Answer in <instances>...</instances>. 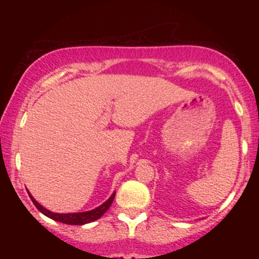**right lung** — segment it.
I'll use <instances>...</instances> for the list:
<instances>
[{
  "instance_id": "add662e5",
  "label": "right lung",
  "mask_w": 259,
  "mask_h": 259,
  "mask_svg": "<svg viewBox=\"0 0 259 259\" xmlns=\"http://www.w3.org/2000/svg\"><path fill=\"white\" fill-rule=\"evenodd\" d=\"M28 192V190H27ZM28 195H30L31 200L35 204V207L37 208L44 215L49 217V218L54 219V221L60 222V223H65V224H71V226H83L86 223H91V222L96 221V219L101 218L103 214L105 213L106 210L110 208L111 203H113L114 198H115V192L111 194V197L109 198L106 202H104L103 204L96 207L95 209H91L88 211H77V213H55V211H51L49 209H46L45 207L40 204L35 198L31 195V193L28 192Z\"/></svg>"
}]
</instances>
